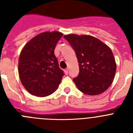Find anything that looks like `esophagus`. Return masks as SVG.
Wrapping results in <instances>:
<instances>
[{"instance_id":"1","label":"esophagus","mask_w":133,"mask_h":133,"mask_svg":"<svg viewBox=\"0 0 133 133\" xmlns=\"http://www.w3.org/2000/svg\"><path fill=\"white\" fill-rule=\"evenodd\" d=\"M64 72H65L66 75H67L68 72H69V69H66L65 70H64Z\"/></svg>"}]
</instances>
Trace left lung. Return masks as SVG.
Returning a JSON list of instances; mask_svg holds the SVG:
<instances>
[{
	"mask_svg": "<svg viewBox=\"0 0 133 133\" xmlns=\"http://www.w3.org/2000/svg\"><path fill=\"white\" fill-rule=\"evenodd\" d=\"M64 38L72 46L78 59L79 74L73 81L78 90L89 95L104 92L112 84L117 69L111 49L90 35L69 34Z\"/></svg>",
	"mask_w": 133,
	"mask_h": 133,
	"instance_id": "obj_1",
	"label": "left lung"
}]
</instances>
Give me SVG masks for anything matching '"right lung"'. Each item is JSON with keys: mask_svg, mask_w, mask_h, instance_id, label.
Instances as JSON below:
<instances>
[{"mask_svg": "<svg viewBox=\"0 0 133 133\" xmlns=\"http://www.w3.org/2000/svg\"><path fill=\"white\" fill-rule=\"evenodd\" d=\"M63 34L44 32L24 45L18 59V75L26 90L36 97H44L58 89L64 72L58 66L54 50Z\"/></svg>", "mask_w": 133, "mask_h": 133, "instance_id": "1", "label": "right lung"}]
</instances>
